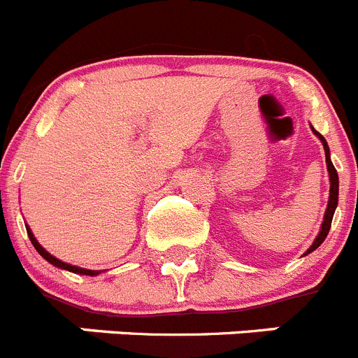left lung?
I'll return each mask as SVG.
<instances>
[{
    "label": "left lung",
    "mask_w": 358,
    "mask_h": 358,
    "mask_svg": "<svg viewBox=\"0 0 358 358\" xmlns=\"http://www.w3.org/2000/svg\"><path fill=\"white\" fill-rule=\"evenodd\" d=\"M312 130H314V128H312ZM314 134L320 137L321 143H323V146H324L327 167H328V173H330V199H328V207H327V212H324V221H323V224H321L320 235L315 237L314 244L308 248L307 253L314 251L315 248L320 246V244L327 239V235H328V231H330V227H331V217H334V212H336V208H337V201H339V176H337L336 167H334V164H331V160H330V150H328V144H327V141H324L323 135L315 130H314Z\"/></svg>",
    "instance_id": "1"
}]
</instances>
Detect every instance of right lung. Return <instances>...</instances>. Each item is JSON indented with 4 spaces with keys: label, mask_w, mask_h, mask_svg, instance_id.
I'll return each mask as SVG.
<instances>
[{
    "label": "right lung",
    "mask_w": 358,
    "mask_h": 358,
    "mask_svg": "<svg viewBox=\"0 0 358 358\" xmlns=\"http://www.w3.org/2000/svg\"><path fill=\"white\" fill-rule=\"evenodd\" d=\"M27 231H28V237H30L31 244H34V246H35V250H37L38 253H41V255H43L44 259H46L50 264H53V266H57V267H62V269H67V271H71V273H78V275H89V276L98 275V271H91V269H83V267L71 266V264H66V262H62V260L55 259L53 255H50V253H48V251L44 250V248L37 243V239H35V237H34V234H31L30 228H27Z\"/></svg>",
    "instance_id": "right-lung-1"
}]
</instances>
